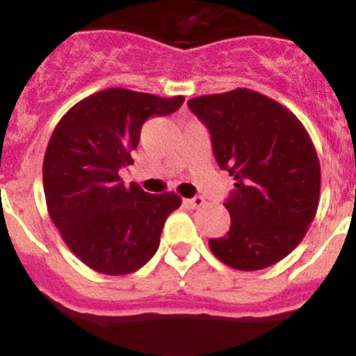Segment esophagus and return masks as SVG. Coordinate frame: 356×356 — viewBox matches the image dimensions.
I'll return each mask as SVG.
<instances>
[{
    "mask_svg": "<svg viewBox=\"0 0 356 356\" xmlns=\"http://www.w3.org/2000/svg\"><path fill=\"white\" fill-rule=\"evenodd\" d=\"M185 204L191 208H201L204 204V200L201 197V195H195V197H192V200H185Z\"/></svg>",
    "mask_w": 356,
    "mask_h": 356,
    "instance_id": "obj_1",
    "label": "esophagus"
}]
</instances>
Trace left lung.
<instances>
[{
    "instance_id": "left-lung-1",
    "label": "left lung",
    "mask_w": 356,
    "mask_h": 356,
    "mask_svg": "<svg viewBox=\"0 0 356 356\" xmlns=\"http://www.w3.org/2000/svg\"><path fill=\"white\" fill-rule=\"evenodd\" d=\"M188 107L210 130L218 168L234 180L224 203L231 227L208 242L210 250L245 272L275 265L302 242L318 210L321 169L311 136L282 104L247 88L195 97Z\"/></svg>"
}]
</instances>
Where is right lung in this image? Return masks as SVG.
I'll return each instance as SVG.
<instances>
[{
  "label": "right lung",
  "mask_w": 356,
  "mask_h": 356,
  "mask_svg": "<svg viewBox=\"0 0 356 356\" xmlns=\"http://www.w3.org/2000/svg\"><path fill=\"white\" fill-rule=\"evenodd\" d=\"M185 97L107 88L70 107L44 155L47 211L63 242L104 275H127L152 259L165 218L180 208L175 192L127 187L120 169L134 164L141 127L149 116L175 113Z\"/></svg>",
  "instance_id": "right-lung-1"
}]
</instances>
